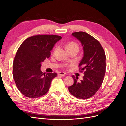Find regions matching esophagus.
Masks as SVG:
<instances>
[{"label":"esophagus","instance_id":"34e87169","mask_svg":"<svg viewBox=\"0 0 126 126\" xmlns=\"http://www.w3.org/2000/svg\"><path fill=\"white\" fill-rule=\"evenodd\" d=\"M58 75H60V76H64L66 75V74L65 73V72H58Z\"/></svg>","mask_w":126,"mask_h":126}]
</instances>
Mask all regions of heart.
Masks as SVG:
<instances>
[{
    "label": "heart",
    "instance_id": "b5f03b06",
    "mask_svg": "<svg viewBox=\"0 0 126 126\" xmlns=\"http://www.w3.org/2000/svg\"><path fill=\"white\" fill-rule=\"evenodd\" d=\"M66 47L68 51L72 50H76L78 51L79 50V47L78 45L74 41H70L69 43H68Z\"/></svg>",
    "mask_w": 126,
    "mask_h": 126
}]
</instances>
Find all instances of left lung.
<instances>
[{
  "mask_svg": "<svg viewBox=\"0 0 126 126\" xmlns=\"http://www.w3.org/2000/svg\"><path fill=\"white\" fill-rule=\"evenodd\" d=\"M72 36L80 41L83 56L78 67L84 76L80 81L72 76L74 84L68 87L70 94L80 99H88L97 93L104 80L106 72V55L102 47L97 39L83 32H76Z\"/></svg>",
  "mask_w": 126,
  "mask_h": 126,
  "instance_id": "8db88e82",
  "label": "left lung"
}]
</instances>
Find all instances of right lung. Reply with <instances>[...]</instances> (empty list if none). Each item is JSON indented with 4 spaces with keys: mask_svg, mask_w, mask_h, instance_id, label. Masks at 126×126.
Returning <instances> with one entry per match:
<instances>
[{
    "mask_svg": "<svg viewBox=\"0 0 126 126\" xmlns=\"http://www.w3.org/2000/svg\"><path fill=\"white\" fill-rule=\"evenodd\" d=\"M61 39L57 35H36L27 38L18 48L13 63V78L25 96L37 98L48 93L57 74L44 73L41 63L50 56V51Z\"/></svg>",
    "mask_w": 126,
    "mask_h": 126,
    "instance_id": "add662e5",
    "label": "right lung"
}]
</instances>
